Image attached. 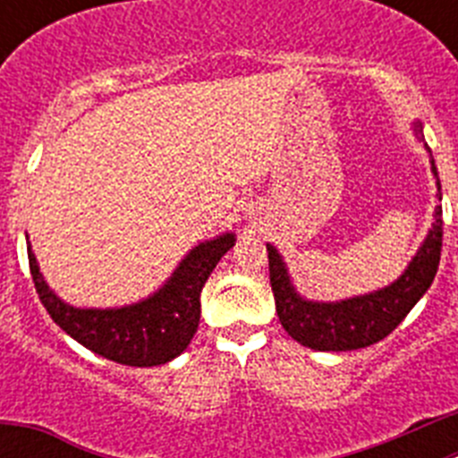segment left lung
Segmentation results:
<instances>
[{"label":"left lung","mask_w":458,"mask_h":458,"mask_svg":"<svg viewBox=\"0 0 458 458\" xmlns=\"http://www.w3.org/2000/svg\"><path fill=\"white\" fill-rule=\"evenodd\" d=\"M412 137L422 144L428 153L431 176L436 181L434 222L428 226L427 236L420 242L418 252L412 254L403 273L387 286L369 291V293L351 295L342 301H311L295 289L293 277L289 273L284 257L275 245L266 242L268 250L270 286L275 295V310L282 327L298 344L311 351H355L386 339L399 323L406 318L408 311L418 305V301L428 291L440 264V248H443V194L431 148L424 141L422 121L411 123Z\"/></svg>","instance_id":"8db88e82"}]
</instances>
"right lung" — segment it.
I'll return each instance as SVG.
<instances>
[{
  "label": "right lung",
  "instance_id": "1",
  "mask_svg": "<svg viewBox=\"0 0 458 458\" xmlns=\"http://www.w3.org/2000/svg\"><path fill=\"white\" fill-rule=\"evenodd\" d=\"M233 245V232L197 242L163 284L131 305L75 307L50 289L27 236L31 277L52 321L84 349L128 367L165 365L188 349L199 326L201 289Z\"/></svg>",
  "mask_w": 458,
  "mask_h": 458
}]
</instances>
